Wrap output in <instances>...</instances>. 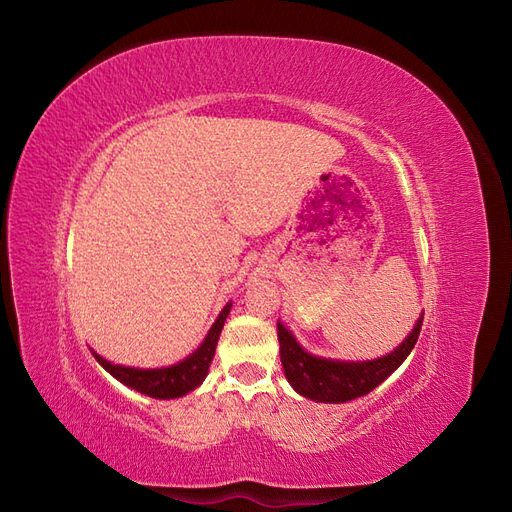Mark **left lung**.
<instances>
[{
  "instance_id": "1",
  "label": "left lung",
  "mask_w": 512,
  "mask_h": 512,
  "mask_svg": "<svg viewBox=\"0 0 512 512\" xmlns=\"http://www.w3.org/2000/svg\"><path fill=\"white\" fill-rule=\"evenodd\" d=\"M423 327V314L414 322L412 331L395 350L367 361L324 359L307 352L282 320H277V339H280V359L284 376L299 395L320 401V404H346L363 397L389 378L393 371L408 359L418 333Z\"/></svg>"
}]
</instances>
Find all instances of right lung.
<instances>
[{
	"label": "right lung",
	"instance_id": "right-lung-1",
	"mask_svg": "<svg viewBox=\"0 0 512 512\" xmlns=\"http://www.w3.org/2000/svg\"><path fill=\"white\" fill-rule=\"evenodd\" d=\"M232 303H226L220 316L215 318L211 324L209 333L205 335L203 344H200L190 356H185L183 361L168 365V367H153V369H143V367H128V365H115L111 361H106L104 356L94 352L96 361L111 374L117 378L121 384H126L128 389H134L138 393H143L153 399H177L188 395L190 391L198 389L203 380L209 374V365L213 361L215 346H218L220 333L224 329L226 316L230 314Z\"/></svg>",
	"mask_w": 512,
	"mask_h": 512
}]
</instances>
